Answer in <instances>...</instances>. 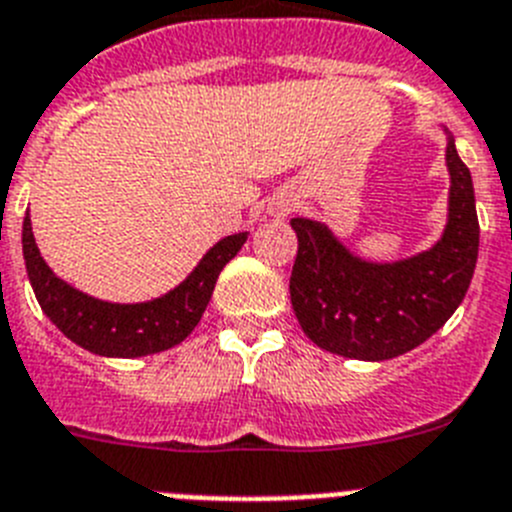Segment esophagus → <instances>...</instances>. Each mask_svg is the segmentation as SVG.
Segmentation results:
<instances>
[{"label":"esophagus","mask_w":512,"mask_h":512,"mask_svg":"<svg viewBox=\"0 0 512 512\" xmlns=\"http://www.w3.org/2000/svg\"><path fill=\"white\" fill-rule=\"evenodd\" d=\"M289 210V205H282V212H287Z\"/></svg>","instance_id":"obj_1"}]
</instances>
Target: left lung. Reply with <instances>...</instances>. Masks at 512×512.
<instances>
[{"label":"left lung","instance_id":"1","mask_svg":"<svg viewBox=\"0 0 512 512\" xmlns=\"http://www.w3.org/2000/svg\"><path fill=\"white\" fill-rule=\"evenodd\" d=\"M449 220L441 241L410 259L374 264L348 251L328 225L292 217L297 259L289 297L305 336L330 354L384 361L443 328L467 295L479 251L472 174L446 130Z\"/></svg>","mask_w":512,"mask_h":512}]
</instances>
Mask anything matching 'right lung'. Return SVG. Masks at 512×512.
Returning <instances> with one entry per match:
<instances>
[{
  "label": "right lung",
  "instance_id": "add662e5",
  "mask_svg": "<svg viewBox=\"0 0 512 512\" xmlns=\"http://www.w3.org/2000/svg\"><path fill=\"white\" fill-rule=\"evenodd\" d=\"M248 233L217 241L179 287L148 302H104L63 282L45 264L35 243L30 212L22 223V256L43 312L76 346L112 359H135L182 343L200 323L223 266L241 251Z\"/></svg>",
  "mask_w": 512,
  "mask_h": 512
}]
</instances>
